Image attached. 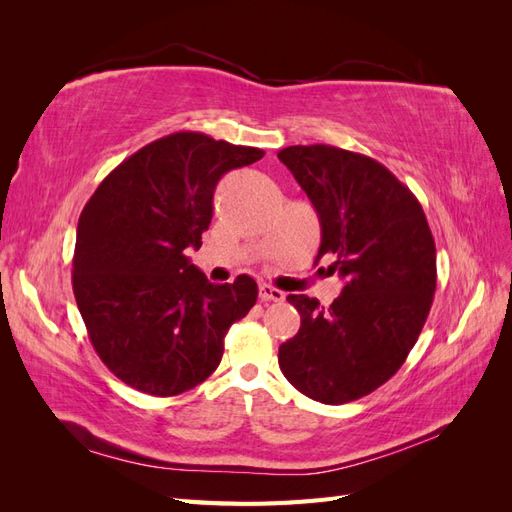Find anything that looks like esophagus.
Masks as SVG:
<instances>
[{
  "label": "esophagus",
  "instance_id": "1",
  "mask_svg": "<svg viewBox=\"0 0 512 512\" xmlns=\"http://www.w3.org/2000/svg\"><path fill=\"white\" fill-rule=\"evenodd\" d=\"M260 299H262V301H275V303H280V301L286 299V294H284L282 290L273 288L271 284H260Z\"/></svg>",
  "mask_w": 512,
  "mask_h": 512
}]
</instances>
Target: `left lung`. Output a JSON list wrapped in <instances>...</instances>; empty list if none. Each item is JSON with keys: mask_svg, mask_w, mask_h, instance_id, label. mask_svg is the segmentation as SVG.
I'll use <instances>...</instances> for the list:
<instances>
[{"mask_svg": "<svg viewBox=\"0 0 512 512\" xmlns=\"http://www.w3.org/2000/svg\"><path fill=\"white\" fill-rule=\"evenodd\" d=\"M318 213L316 260L346 280L331 307L288 294L301 329L280 346L282 374L320 404L376 391L404 365L436 292V243L416 196L389 168L331 145L277 153Z\"/></svg>", "mask_w": 512, "mask_h": 512, "instance_id": "left-lung-1", "label": "left lung"}]
</instances>
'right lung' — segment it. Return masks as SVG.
Masks as SVG:
<instances>
[{"label":"right lung","instance_id":"1","mask_svg":"<svg viewBox=\"0 0 512 512\" xmlns=\"http://www.w3.org/2000/svg\"><path fill=\"white\" fill-rule=\"evenodd\" d=\"M262 156L175 132L123 160L85 205L72 258L76 305L102 363L132 389L173 397L205 382L230 324L254 307L250 275L211 284L185 250L203 245L218 181Z\"/></svg>","mask_w":512,"mask_h":512}]
</instances>
